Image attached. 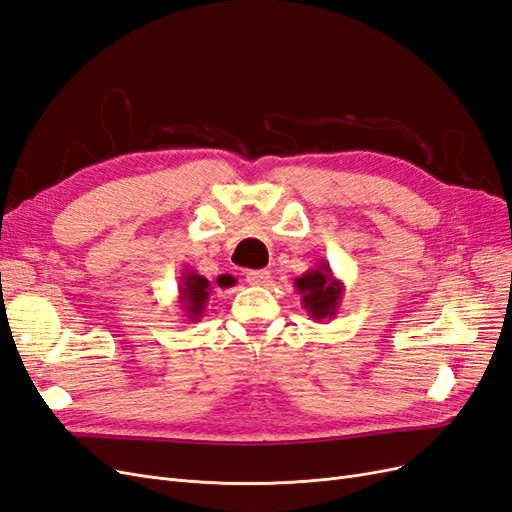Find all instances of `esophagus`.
<instances>
[{
	"label": "esophagus",
	"mask_w": 512,
	"mask_h": 512,
	"mask_svg": "<svg viewBox=\"0 0 512 512\" xmlns=\"http://www.w3.org/2000/svg\"><path fill=\"white\" fill-rule=\"evenodd\" d=\"M245 279H248L250 286H267L271 279V273L258 269V271H250L248 275H245Z\"/></svg>",
	"instance_id": "34e87169"
}]
</instances>
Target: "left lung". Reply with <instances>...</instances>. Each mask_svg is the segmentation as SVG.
<instances>
[{
	"label": "left lung",
	"instance_id": "obj_1",
	"mask_svg": "<svg viewBox=\"0 0 512 512\" xmlns=\"http://www.w3.org/2000/svg\"><path fill=\"white\" fill-rule=\"evenodd\" d=\"M294 286L298 294H301V303L307 309L311 320H332L339 313L345 286L341 279L334 277L326 260L317 262V267L305 271L301 277H296Z\"/></svg>",
	"mask_w": 512,
	"mask_h": 512
}]
</instances>
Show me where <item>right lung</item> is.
I'll list each match as a JSON object with an SVG mask.
<instances>
[{
    "mask_svg": "<svg viewBox=\"0 0 512 512\" xmlns=\"http://www.w3.org/2000/svg\"><path fill=\"white\" fill-rule=\"evenodd\" d=\"M216 286L220 288H231L235 286V277L231 275H222L216 279ZM180 309L186 317V322H199L201 315L205 313L209 294H211V284L207 277L199 275L195 269L184 267L182 277H180Z\"/></svg>",
    "mask_w": 512,
    "mask_h": 512,
    "instance_id": "add662e5",
    "label": "right lung"
}]
</instances>
